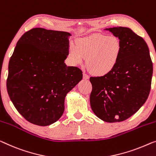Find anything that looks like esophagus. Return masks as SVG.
I'll return each mask as SVG.
<instances>
[{"label":"esophagus","instance_id":"esophagus-1","mask_svg":"<svg viewBox=\"0 0 156 156\" xmlns=\"http://www.w3.org/2000/svg\"><path fill=\"white\" fill-rule=\"evenodd\" d=\"M89 78H90L89 76L84 72V73H83V78L85 79V80H87V79H89Z\"/></svg>","mask_w":156,"mask_h":156}]
</instances>
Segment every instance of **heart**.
Instances as JSON below:
<instances>
[{"label": "heart", "mask_w": 156, "mask_h": 156, "mask_svg": "<svg viewBox=\"0 0 156 156\" xmlns=\"http://www.w3.org/2000/svg\"><path fill=\"white\" fill-rule=\"evenodd\" d=\"M121 52V43L118 37L94 35L79 39L72 44L69 58L74 64H80L86 57V66L92 73L103 76L112 70Z\"/></svg>", "instance_id": "heart-1"}]
</instances>
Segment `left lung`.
I'll return each mask as SVG.
<instances>
[{"instance_id": "left-lung-1", "label": "left lung", "mask_w": 156, "mask_h": 156, "mask_svg": "<svg viewBox=\"0 0 156 156\" xmlns=\"http://www.w3.org/2000/svg\"><path fill=\"white\" fill-rule=\"evenodd\" d=\"M121 43V52L112 70L90 78V101L95 115L107 122L131 117L145 103L151 85L153 63L145 41L127 27L105 29Z\"/></svg>"}]
</instances>
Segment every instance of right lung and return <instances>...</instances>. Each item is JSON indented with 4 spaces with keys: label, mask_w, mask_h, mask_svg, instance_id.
<instances>
[{
    "label": "right lung",
    "mask_w": 156,
    "mask_h": 156,
    "mask_svg": "<svg viewBox=\"0 0 156 156\" xmlns=\"http://www.w3.org/2000/svg\"><path fill=\"white\" fill-rule=\"evenodd\" d=\"M66 31L34 28L20 38L8 65L7 90L18 112L34 125L47 126L62 117L64 100L82 80L83 71L67 66Z\"/></svg>",
    "instance_id": "obj_1"
}]
</instances>
